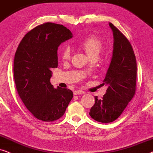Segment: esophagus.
Masks as SVG:
<instances>
[{
	"mask_svg": "<svg viewBox=\"0 0 153 153\" xmlns=\"http://www.w3.org/2000/svg\"><path fill=\"white\" fill-rule=\"evenodd\" d=\"M74 95H79V94H85V92L82 90H75L73 91Z\"/></svg>",
	"mask_w": 153,
	"mask_h": 153,
	"instance_id": "1",
	"label": "esophagus"
}]
</instances>
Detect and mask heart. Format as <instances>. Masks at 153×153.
I'll list each match as a JSON object with an SVG mask.
<instances>
[{"instance_id":"obj_1","label":"heart","mask_w":153,"mask_h":153,"mask_svg":"<svg viewBox=\"0 0 153 153\" xmlns=\"http://www.w3.org/2000/svg\"><path fill=\"white\" fill-rule=\"evenodd\" d=\"M79 47L85 51L89 57L97 56L102 50L103 44L101 40L97 36H89L82 40ZM71 57V49L68 45H64L62 49V58L66 60Z\"/></svg>"}]
</instances>
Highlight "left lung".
<instances>
[{"instance_id": "left-lung-1", "label": "left lung", "mask_w": 153, "mask_h": 153, "mask_svg": "<svg viewBox=\"0 0 153 153\" xmlns=\"http://www.w3.org/2000/svg\"><path fill=\"white\" fill-rule=\"evenodd\" d=\"M113 50L111 62L103 85L108 86L101 99L95 97V103L89 115L102 123L115 121L123 113L134 97L136 84V60L133 48L127 38L113 25Z\"/></svg>"}]
</instances>
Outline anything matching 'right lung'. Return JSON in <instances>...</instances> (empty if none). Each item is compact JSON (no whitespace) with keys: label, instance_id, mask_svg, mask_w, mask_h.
Listing matches in <instances>:
<instances>
[{"label":"right lung","instance_id":"obj_1","mask_svg":"<svg viewBox=\"0 0 153 153\" xmlns=\"http://www.w3.org/2000/svg\"><path fill=\"white\" fill-rule=\"evenodd\" d=\"M73 37L71 30L50 22L30 30L14 60V78L22 101L34 117L44 122L62 117L73 98L68 89L54 88L51 69L57 68L58 47Z\"/></svg>","mask_w":153,"mask_h":153}]
</instances>
